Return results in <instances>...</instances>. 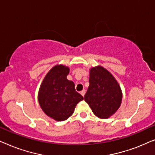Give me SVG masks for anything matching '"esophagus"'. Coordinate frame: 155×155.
Wrapping results in <instances>:
<instances>
[{
	"mask_svg": "<svg viewBox=\"0 0 155 155\" xmlns=\"http://www.w3.org/2000/svg\"><path fill=\"white\" fill-rule=\"evenodd\" d=\"M85 93H86V91L84 89V90H82L81 92H80V94H81L83 96H84V95H85Z\"/></svg>",
	"mask_w": 155,
	"mask_h": 155,
	"instance_id": "1",
	"label": "esophagus"
}]
</instances>
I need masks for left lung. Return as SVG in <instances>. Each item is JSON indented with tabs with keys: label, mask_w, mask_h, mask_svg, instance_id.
Wrapping results in <instances>:
<instances>
[{
	"label": "left lung",
	"mask_w": 155,
	"mask_h": 155,
	"mask_svg": "<svg viewBox=\"0 0 155 155\" xmlns=\"http://www.w3.org/2000/svg\"><path fill=\"white\" fill-rule=\"evenodd\" d=\"M84 100L97 117L108 118L120 106L122 91L112 74L98 66L90 70L89 86Z\"/></svg>",
	"instance_id": "obj_1"
}]
</instances>
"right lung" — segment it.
<instances>
[{"label": "right lung", "instance_id": "obj_1", "mask_svg": "<svg viewBox=\"0 0 155 155\" xmlns=\"http://www.w3.org/2000/svg\"><path fill=\"white\" fill-rule=\"evenodd\" d=\"M69 72L65 66H55L47 73L39 90L38 101L42 110L57 121L71 116L76 104L84 99L76 91L74 82L67 79Z\"/></svg>", "mask_w": 155, "mask_h": 155}]
</instances>
